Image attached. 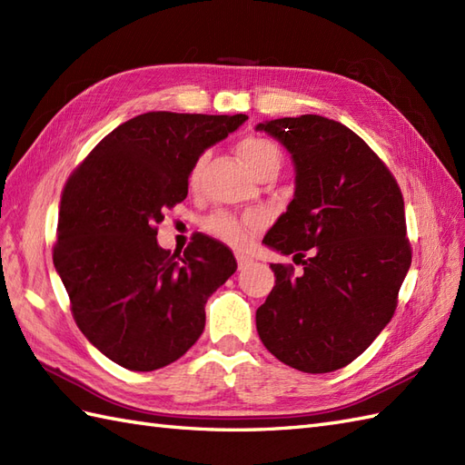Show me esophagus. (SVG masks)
Instances as JSON below:
<instances>
[{"label": "esophagus", "instance_id": "obj_1", "mask_svg": "<svg viewBox=\"0 0 465 465\" xmlns=\"http://www.w3.org/2000/svg\"><path fill=\"white\" fill-rule=\"evenodd\" d=\"M235 258H238V268H240V270H245V268H250V265L253 263V260L250 258V255H243V253H238V255H235Z\"/></svg>", "mask_w": 465, "mask_h": 465}]
</instances>
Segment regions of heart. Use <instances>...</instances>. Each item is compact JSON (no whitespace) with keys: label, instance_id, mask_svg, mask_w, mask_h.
<instances>
[{"label":"heart","instance_id":"obj_1","mask_svg":"<svg viewBox=\"0 0 465 465\" xmlns=\"http://www.w3.org/2000/svg\"><path fill=\"white\" fill-rule=\"evenodd\" d=\"M238 153L253 175H258L263 170L278 172L282 165L280 147L273 142L265 140V137H245L238 145ZM203 162V157H200V160L193 163L190 172V185H197V182H200ZM253 225H260V217H250L248 222L242 223L230 213H215L205 222V230L225 243L243 245L245 240H248V227Z\"/></svg>","mask_w":465,"mask_h":465}]
</instances>
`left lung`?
<instances>
[{"label":"left lung","instance_id":"left-lung-1","mask_svg":"<svg viewBox=\"0 0 465 465\" xmlns=\"http://www.w3.org/2000/svg\"><path fill=\"white\" fill-rule=\"evenodd\" d=\"M292 155L295 192L263 243L303 265L272 263L275 285L255 328L275 358L305 373L351 363L390 323L411 263L403 197L350 127L322 115L255 125Z\"/></svg>","mask_w":465,"mask_h":465}]
</instances>
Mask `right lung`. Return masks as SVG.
<instances>
[{
	"mask_svg": "<svg viewBox=\"0 0 465 465\" xmlns=\"http://www.w3.org/2000/svg\"><path fill=\"white\" fill-rule=\"evenodd\" d=\"M248 115L150 112L117 125L69 177L54 265L77 328L132 371L180 360L205 328L210 295L238 270L230 248L197 233L172 255L155 235L185 200L200 155Z\"/></svg>",
	"mask_w": 465,
	"mask_h": 465,
	"instance_id": "obj_1",
	"label": "right lung"
}]
</instances>
